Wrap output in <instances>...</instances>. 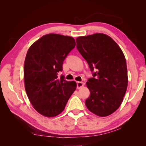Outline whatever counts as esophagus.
Returning a JSON list of instances; mask_svg holds the SVG:
<instances>
[{
  "mask_svg": "<svg viewBox=\"0 0 146 146\" xmlns=\"http://www.w3.org/2000/svg\"><path fill=\"white\" fill-rule=\"evenodd\" d=\"M84 86V83L82 82H77V89H80Z\"/></svg>",
  "mask_w": 146,
  "mask_h": 146,
  "instance_id": "1",
  "label": "esophagus"
}]
</instances>
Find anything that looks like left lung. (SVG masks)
<instances>
[{
    "instance_id": "1",
    "label": "left lung",
    "mask_w": 146,
    "mask_h": 146,
    "mask_svg": "<svg viewBox=\"0 0 146 146\" xmlns=\"http://www.w3.org/2000/svg\"><path fill=\"white\" fill-rule=\"evenodd\" d=\"M77 48L86 60L93 78L86 83L90 96L85 105L91 112L105 117L120 107L128 85L125 56L113 39L104 33L76 39Z\"/></svg>"
}]
</instances>
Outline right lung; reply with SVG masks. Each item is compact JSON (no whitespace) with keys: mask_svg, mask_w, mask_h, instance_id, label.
Returning a JSON list of instances; mask_svg holds the SVG:
<instances>
[{"mask_svg":"<svg viewBox=\"0 0 146 146\" xmlns=\"http://www.w3.org/2000/svg\"><path fill=\"white\" fill-rule=\"evenodd\" d=\"M75 46L72 37L50 33L33 43L27 51L24 68L25 90L33 107L44 116L60 114L76 89V82L57 76Z\"/></svg>","mask_w":146,"mask_h":146,"instance_id":"obj_1","label":"right lung"}]
</instances>
